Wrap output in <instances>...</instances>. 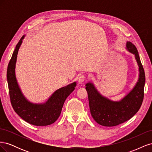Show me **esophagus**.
<instances>
[{"instance_id":"esophagus-1","label":"esophagus","mask_w":152,"mask_h":152,"mask_svg":"<svg viewBox=\"0 0 152 152\" xmlns=\"http://www.w3.org/2000/svg\"><path fill=\"white\" fill-rule=\"evenodd\" d=\"M86 79V76L82 75L80 76H79V79H78V81H79V84H82V82L84 81V80Z\"/></svg>"}]
</instances>
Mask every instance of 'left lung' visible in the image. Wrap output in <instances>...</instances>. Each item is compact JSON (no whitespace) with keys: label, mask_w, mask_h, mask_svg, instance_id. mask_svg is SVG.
I'll return each mask as SVG.
<instances>
[{"label":"left lung","mask_w":152,"mask_h":152,"mask_svg":"<svg viewBox=\"0 0 152 152\" xmlns=\"http://www.w3.org/2000/svg\"><path fill=\"white\" fill-rule=\"evenodd\" d=\"M126 49L135 56L140 73L134 88L125 97L118 102H114L101 94L92 82L86 84L91 114L99 125L112 127L129 120L138 112L143 100L145 74L138 52L131 42H127Z\"/></svg>","instance_id":"8db88e82"}]
</instances>
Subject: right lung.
<instances>
[{
	"label": "right lung",
	"mask_w": 152,
	"mask_h": 152,
	"mask_svg": "<svg viewBox=\"0 0 152 152\" xmlns=\"http://www.w3.org/2000/svg\"><path fill=\"white\" fill-rule=\"evenodd\" d=\"M23 35L16 45L9 63L7 80L11 103L15 112L22 119L37 126H48L53 124L60 115L64 103L76 86V82L56 90L44 103H33L27 99L20 88L15 75V67L18 50Z\"/></svg>",
	"instance_id": "right-lung-1"
}]
</instances>
